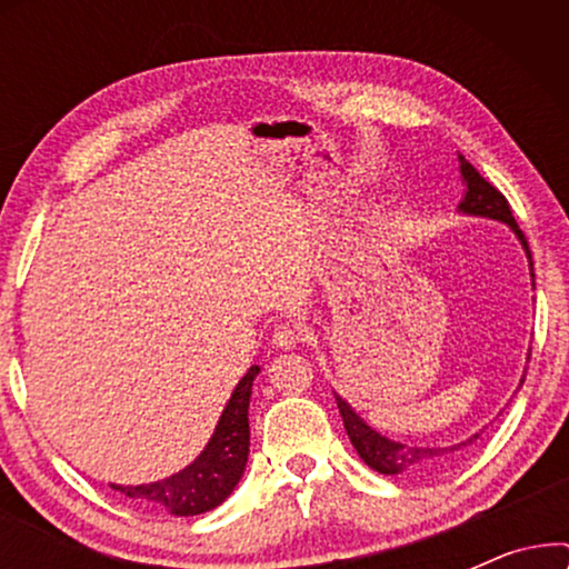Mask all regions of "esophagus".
<instances>
[{
    "label": "esophagus",
    "mask_w": 569,
    "mask_h": 569,
    "mask_svg": "<svg viewBox=\"0 0 569 569\" xmlns=\"http://www.w3.org/2000/svg\"><path fill=\"white\" fill-rule=\"evenodd\" d=\"M271 341H274V347H279V349H292V347H298L300 331L295 329L292 323H279L274 333H271Z\"/></svg>",
    "instance_id": "esophagus-1"
}]
</instances>
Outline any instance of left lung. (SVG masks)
<instances>
[{"label":"left lung","instance_id":"left-lung-1","mask_svg":"<svg viewBox=\"0 0 569 569\" xmlns=\"http://www.w3.org/2000/svg\"><path fill=\"white\" fill-rule=\"evenodd\" d=\"M458 160H461V176H463V186H466L461 204H458L461 207V212L492 217V220L508 222L510 228L516 230L520 243H523L528 259H531L528 240L523 236V230L518 228L516 217H512V212H510L508 199H505L502 193L487 181V178H481L479 170L473 168L469 160H463V154H458ZM337 407H339L341 419H345V430L349 435V440H352V446L357 448V453H360V458L370 466V469H376L380 473H407V477H417V473H432V471L442 469V466H448L456 458L458 450L479 438V435H473V438H469L466 442H458V446H448V448L401 446V442L388 440L380 432L372 430V427L365 425L362 419L355 415L352 407H349L347 401H341L339 396H337Z\"/></svg>","mask_w":569,"mask_h":569}]
</instances>
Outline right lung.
<instances>
[{
    "instance_id": "obj_1",
    "label": "right lung",
    "mask_w": 569,
    "mask_h": 569,
    "mask_svg": "<svg viewBox=\"0 0 569 569\" xmlns=\"http://www.w3.org/2000/svg\"><path fill=\"white\" fill-rule=\"evenodd\" d=\"M256 376H259V365H253L236 386L214 427L212 440L191 466L152 485L111 487L147 508L170 510V516H199L228 500V495L243 477L248 461V435H251L248 432V401H251Z\"/></svg>"
}]
</instances>
